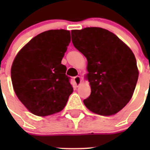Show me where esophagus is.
Returning <instances> with one entry per match:
<instances>
[{
	"instance_id": "1",
	"label": "esophagus",
	"mask_w": 150,
	"mask_h": 150,
	"mask_svg": "<svg viewBox=\"0 0 150 150\" xmlns=\"http://www.w3.org/2000/svg\"><path fill=\"white\" fill-rule=\"evenodd\" d=\"M74 82H75V83H76V86H78L80 84V83H81V78H80V76H75V77L74 78Z\"/></svg>"
}]
</instances>
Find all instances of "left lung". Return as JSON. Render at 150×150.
<instances>
[{
  "instance_id": "8db88e82",
  "label": "left lung",
  "mask_w": 150,
  "mask_h": 150,
  "mask_svg": "<svg viewBox=\"0 0 150 150\" xmlns=\"http://www.w3.org/2000/svg\"><path fill=\"white\" fill-rule=\"evenodd\" d=\"M71 37L88 61L91 95L83 103L97 114H116L131 100L137 84L134 55L117 36L101 28L73 30Z\"/></svg>"
}]
</instances>
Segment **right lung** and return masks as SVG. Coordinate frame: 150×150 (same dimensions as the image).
Here are the masks:
<instances>
[{"label":"right lung","mask_w":150,"mask_h":150,"mask_svg":"<svg viewBox=\"0 0 150 150\" xmlns=\"http://www.w3.org/2000/svg\"><path fill=\"white\" fill-rule=\"evenodd\" d=\"M70 42L69 30L44 31L30 40L13 61V89L33 114L45 116L60 112L73 92L67 67L62 64Z\"/></svg>","instance_id":"obj_1"}]
</instances>
